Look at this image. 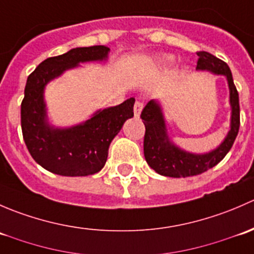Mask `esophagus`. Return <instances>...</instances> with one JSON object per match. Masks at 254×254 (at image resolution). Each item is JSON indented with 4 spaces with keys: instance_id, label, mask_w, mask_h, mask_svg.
<instances>
[{
    "instance_id": "obj_1",
    "label": "esophagus",
    "mask_w": 254,
    "mask_h": 254,
    "mask_svg": "<svg viewBox=\"0 0 254 254\" xmlns=\"http://www.w3.org/2000/svg\"><path fill=\"white\" fill-rule=\"evenodd\" d=\"M142 107H143V103H142L141 101H136V102H135V104H134V114H135V117H139L140 113H141V111H142Z\"/></svg>"
}]
</instances>
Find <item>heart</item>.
<instances>
[{"label":"heart","instance_id":"b5f03b06","mask_svg":"<svg viewBox=\"0 0 254 254\" xmlns=\"http://www.w3.org/2000/svg\"><path fill=\"white\" fill-rule=\"evenodd\" d=\"M171 60V59H166V60L165 61H170Z\"/></svg>","mask_w":254,"mask_h":254}]
</instances>
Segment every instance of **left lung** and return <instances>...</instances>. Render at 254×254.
Wrapping results in <instances>:
<instances>
[{
	"label": "left lung",
	"instance_id": "left-lung-1",
	"mask_svg": "<svg viewBox=\"0 0 254 254\" xmlns=\"http://www.w3.org/2000/svg\"><path fill=\"white\" fill-rule=\"evenodd\" d=\"M196 70H209L217 75H225L230 87V103H231V130L224 142L211 152L205 155H193L176 147L170 141L166 130L165 119L158 103L150 101L143 107L140 118L145 124L143 136V155L146 162L158 175L173 178L198 176L216 166L227 155L234 145L240 129V101L238 92L234 83L231 70L225 61L207 51H198Z\"/></svg>",
	"mask_w": 254,
	"mask_h": 254
}]
</instances>
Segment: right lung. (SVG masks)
<instances>
[{
  "label": "right lung",
  "instance_id": "right-lung-1",
  "mask_svg": "<svg viewBox=\"0 0 254 254\" xmlns=\"http://www.w3.org/2000/svg\"><path fill=\"white\" fill-rule=\"evenodd\" d=\"M109 48L94 45L76 48L48 58L28 76L20 104L22 134L28 151L43 168L55 175L79 177L94 175L106 165L108 148L125 120L134 117V98L103 109L84 124L70 129H54L47 123L43 92L50 79L79 63L103 60Z\"/></svg>",
  "mask_w": 254,
  "mask_h": 254
}]
</instances>
